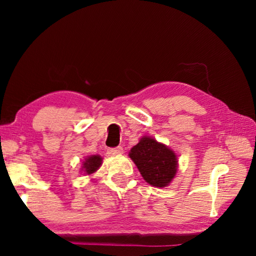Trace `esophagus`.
I'll use <instances>...</instances> for the list:
<instances>
[{"instance_id": "34e87169", "label": "esophagus", "mask_w": 256, "mask_h": 256, "mask_svg": "<svg viewBox=\"0 0 256 256\" xmlns=\"http://www.w3.org/2000/svg\"><path fill=\"white\" fill-rule=\"evenodd\" d=\"M123 148L122 146H118V148H114V149H110L108 150V154L110 156H116V154H123Z\"/></svg>"}]
</instances>
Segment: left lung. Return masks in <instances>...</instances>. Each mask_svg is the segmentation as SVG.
Instances as JSON below:
<instances>
[{
  "label": "left lung",
  "mask_w": 256,
  "mask_h": 256,
  "mask_svg": "<svg viewBox=\"0 0 256 256\" xmlns=\"http://www.w3.org/2000/svg\"><path fill=\"white\" fill-rule=\"evenodd\" d=\"M128 156L146 183L156 188L167 186L177 172L176 154L151 136L141 138Z\"/></svg>",
  "instance_id": "left-lung-1"
}]
</instances>
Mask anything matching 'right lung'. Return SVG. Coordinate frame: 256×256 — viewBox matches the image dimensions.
Returning <instances> with one entry per match:
<instances>
[{
    "label": "right lung",
    "mask_w": 256,
    "mask_h": 256,
    "mask_svg": "<svg viewBox=\"0 0 256 256\" xmlns=\"http://www.w3.org/2000/svg\"><path fill=\"white\" fill-rule=\"evenodd\" d=\"M102 158L99 154L90 156V157H86L84 159V164H82L81 170L84 174L92 175L98 170V168L102 166Z\"/></svg>",
    "instance_id": "right-lung-1"
}]
</instances>
